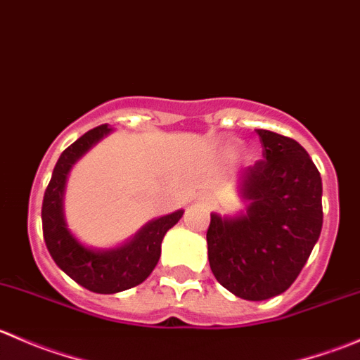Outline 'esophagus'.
Instances as JSON below:
<instances>
[{
	"mask_svg": "<svg viewBox=\"0 0 360 360\" xmlns=\"http://www.w3.org/2000/svg\"><path fill=\"white\" fill-rule=\"evenodd\" d=\"M202 205L205 207V209H212V207H214V202H212V200H209V198H203V200H202Z\"/></svg>",
	"mask_w": 360,
	"mask_h": 360,
	"instance_id": "esophagus-1",
	"label": "esophagus"
}]
</instances>
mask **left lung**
Segmentation results:
<instances>
[{
	"label": "left lung",
	"mask_w": 360,
	"mask_h": 360,
	"mask_svg": "<svg viewBox=\"0 0 360 360\" xmlns=\"http://www.w3.org/2000/svg\"><path fill=\"white\" fill-rule=\"evenodd\" d=\"M263 160L242 172L248 214H210L207 230L214 277L235 296L263 301L288 291L322 230V179L291 137L257 129Z\"/></svg>",
	"instance_id": "obj_1"
}]
</instances>
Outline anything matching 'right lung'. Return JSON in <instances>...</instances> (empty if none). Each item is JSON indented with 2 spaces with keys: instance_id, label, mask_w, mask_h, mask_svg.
<instances>
[{
  "instance_id": "obj_1",
  "label": "right lung",
  "mask_w": 360,
  "mask_h": 360,
  "mask_svg": "<svg viewBox=\"0 0 360 360\" xmlns=\"http://www.w3.org/2000/svg\"><path fill=\"white\" fill-rule=\"evenodd\" d=\"M110 132L99 125L83 134L60 155L52 179L45 190L41 205L43 238L57 266L76 284L99 294H115L136 288L146 281L160 259L163 235L181 219L183 210L148 223L129 244L110 250L86 249L66 228L63 214V195L72 163Z\"/></svg>"
}]
</instances>
